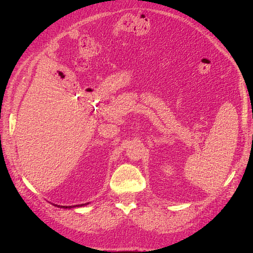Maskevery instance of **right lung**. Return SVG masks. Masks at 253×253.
Here are the masks:
<instances>
[{
  "instance_id": "right-lung-1",
  "label": "right lung",
  "mask_w": 253,
  "mask_h": 253,
  "mask_svg": "<svg viewBox=\"0 0 253 253\" xmlns=\"http://www.w3.org/2000/svg\"><path fill=\"white\" fill-rule=\"evenodd\" d=\"M85 205H88V203L87 204H81V205H76V206H57V205H55V206H57V207H59V208H64V209H72V208H75V207H82V206H85Z\"/></svg>"
}]
</instances>
